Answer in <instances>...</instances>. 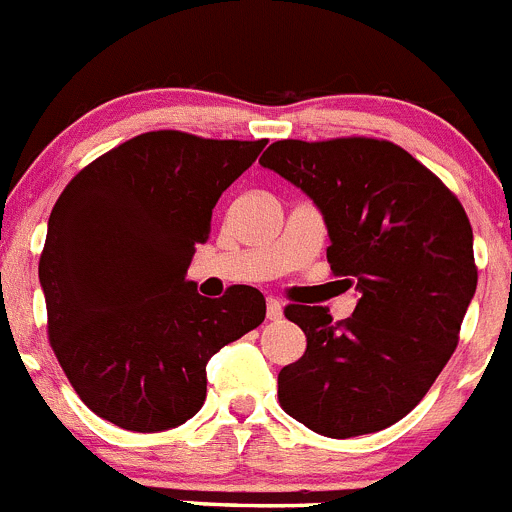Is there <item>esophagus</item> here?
<instances>
[{
  "mask_svg": "<svg viewBox=\"0 0 512 512\" xmlns=\"http://www.w3.org/2000/svg\"><path fill=\"white\" fill-rule=\"evenodd\" d=\"M267 318L270 321H280L283 318V303L275 298H267Z\"/></svg>",
  "mask_w": 512,
  "mask_h": 512,
  "instance_id": "34e87169",
  "label": "esophagus"
}]
</instances>
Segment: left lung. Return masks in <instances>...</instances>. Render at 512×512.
<instances>
[{
    "instance_id": "1",
    "label": "left lung",
    "mask_w": 512,
    "mask_h": 512,
    "mask_svg": "<svg viewBox=\"0 0 512 512\" xmlns=\"http://www.w3.org/2000/svg\"><path fill=\"white\" fill-rule=\"evenodd\" d=\"M260 164L313 199L333 275L358 293L343 323L323 305L285 308L308 348L278 374L280 404L323 437L391 427L457 348L477 288L470 219L432 171L389 141H278Z\"/></svg>"
}]
</instances>
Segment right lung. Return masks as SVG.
<instances>
[{"label":"right lung","instance_id":"right-lung-1","mask_svg":"<svg viewBox=\"0 0 512 512\" xmlns=\"http://www.w3.org/2000/svg\"><path fill=\"white\" fill-rule=\"evenodd\" d=\"M265 143L141 133L60 194L40 257L47 333L98 417L131 432L179 427L207 399L209 358L265 321L257 288L212 300L186 280L222 191Z\"/></svg>","mask_w":512,"mask_h":512}]
</instances>
